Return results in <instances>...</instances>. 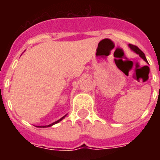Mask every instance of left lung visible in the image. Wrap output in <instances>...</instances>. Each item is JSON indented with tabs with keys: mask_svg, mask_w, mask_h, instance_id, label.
Segmentation results:
<instances>
[{
	"mask_svg": "<svg viewBox=\"0 0 160 160\" xmlns=\"http://www.w3.org/2000/svg\"><path fill=\"white\" fill-rule=\"evenodd\" d=\"M129 48L131 49L132 51H134L135 53L138 54V55H139V56L143 59V60H144V61H146L147 63H148V61H147L146 60V57H145V55H144V52L140 50V49H139V47H137L136 46H134V45H131V44H129Z\"/></svg>",
	"mask_w": 160,
	"mask_h": 160,
	"instance_id": "obj_1",
	"label": "left lung"
}]
</instances>
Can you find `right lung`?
I'll return each instance as SVG.
<instances>
[{"label":"right lung","instance_id":"right-lung-1","mask_svg":"<svg viewBox=\"0 0 160 160\" xmlns=\"http://www.w3.org/2000/svg\"><path fill=\"white\" fill-rule=\"evenodd\" d=\"M65 117V115L64 117H62L61 119H59V120L54 122V123H52V124H49V125H44V126H37V127H41V128H46V127H50V126H51V125H54V124H57V123H59V122H60V121H61V120H62V119H64Z\"/></svg>","mask_w":160,"mask_h":160}]
</instances>
